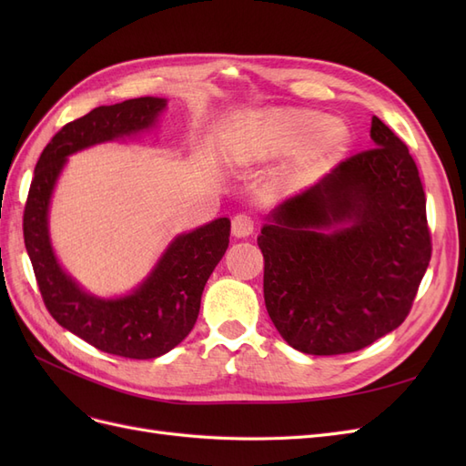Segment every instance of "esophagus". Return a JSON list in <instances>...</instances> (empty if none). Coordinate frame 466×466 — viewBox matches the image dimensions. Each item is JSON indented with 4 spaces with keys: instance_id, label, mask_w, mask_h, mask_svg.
Segmentation results:
<instances>
[{
    "instance_id": "34e87169",
    "label": "esophagus",
    "mask_w": 466,
    "mask_h": 466,
    "mask_svg": "<svg viewBox=\"0 0 466 466\" xmlns=\"http://www.w3.org/2000/svg\"><path fill=\"white\" fill-rule=\"evenodd\" d=\"M231 231H233L235 237L245 238V237L252 235V231H255V221H252V218L247 216V214H237L233 218Z\"/></svg>"
}]
</instances>
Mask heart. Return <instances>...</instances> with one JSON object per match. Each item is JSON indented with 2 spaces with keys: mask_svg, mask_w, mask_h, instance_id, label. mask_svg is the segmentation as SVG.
Segmentation results:
<instances>
[{
  "mask_svg": "<svg viewBox=\"0 0 466 466\" xmlns=\"http://www.w3.org/2000/svg\"><path fill=\"white\" fill-rule=\"evenodd\" d=\"M348 126L313 108L255 112L237 124L229 153L241 165L289 158V175L305 178L329 165L348 142Z\"/></svg>",
  "mask_w": 466,
  "mask_h": 466,
  "instance_id": "heart-1",
  "label": "heart"
}]
</instances>
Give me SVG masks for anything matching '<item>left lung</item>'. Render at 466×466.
Instances as JSON below:
<instances>
[{
  "mask_svg": "<svg viewBox=\"0 0 466 466\" xmlns=\"http://www.w3.org/2000/svg\"><path fill=\"white\" fill-rule=\"evenodd\" d=\"M371 139L276 206L258 235L268 315L303 354H350L400 327L428 270L418 167L377 116Z\"/></svg>",
  "mask_w": 466,
  "mask_h": 466,
  "instance_id": "left-lung-1",
  "label": "left lung"
}]
</instances>
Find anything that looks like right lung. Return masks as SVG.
Instances as JSON below:
<instances>
[{
	"label": "right lung",
	"mask_w": 466,
	"mask_h": 466,
	"mask_svg": "<svg viewBox=\"0 0 466 466\" xmlns=\"http://www.w3.org/2000/svg\"><path fill=\"white\" fill-rule=\"evenodd\" d=\"M165 106L167 98L139 96L96 106L66 124L40 155L23 216L25 247L50 315L96 350L130 360L159 358L194 329L206 281L229 247V218L177 235L147 278L130 293L96 298L56 258L48 211L69 155L151 130Z\"/></svg>",
	"instance_id": "1"
}]
</instances>
